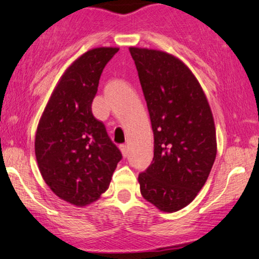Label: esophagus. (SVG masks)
<instances>
[{"mask_svg": "<svg viewBox=\"0 0 259 259\" xmlns=\"http://www.w3.org/2000/svg\"><path fill=\"white\" fill-rule=\"evenodd\" d=\"M119 150H121V152H122V156L123 157H126V154H128V146H126L125 144H122V145H119Z\"/></svg>", "mask_w": 259, "mask_h": 259, "instance_id": "obj_1", "label": "esophagus"}]
</instances>
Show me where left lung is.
<instances>
[{"instance_id":"1","label":"left lung","mask_w":259,"mask_h":259,"mask_svg":"<svg viewBox=\"0 0 259 259\" xmlns=\"http://www.w3.org/2000/svg\"><path fill=\"white\" fill-rule=\"evenodd\" d=\"M153 131V159L138 176L141 194L166 213L190 204L208 179L218 145L213 114L198 79L179 58L129 48Z\"/></svg>"}]
</instances>
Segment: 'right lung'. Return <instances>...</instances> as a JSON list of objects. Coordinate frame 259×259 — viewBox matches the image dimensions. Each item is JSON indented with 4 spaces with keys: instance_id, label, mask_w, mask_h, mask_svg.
<instances>
[{
    "instance_id": "obj_1",
    "label": "right lung",
    "mask_w": 259,
    "mask_h": 259,
    "mask_svg": "<svg viewBox=\"0 0 259 259\" xmlns=\"http://www.w3.org/2000/svg\"><path fill=\"white\" fill-rule=\"evenodd\" d=\"M118 48H95L66 68L38 123L34 153L40 175L57 196L84 207L109 187L122 154L92 102L103 68Z\"/></svg>"
}]
</instances>
